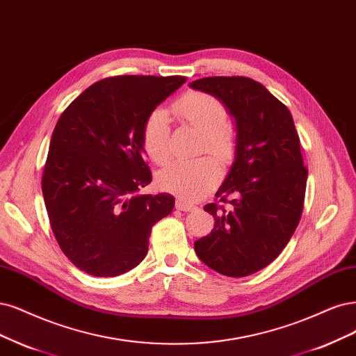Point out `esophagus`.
<instances>
[{"label":"esophagus","mask_w":356,"mask_h":356,"mask_svg":"<svg viewBox=\"0 0 356 356\" xmlns=\"http://www.w3.org/2000/svg\"><path fill=\"white\" fill-rule=\"evenodd\" d=\"M177 209L182 211V212H193L197 209V206H195L194 203L184 200V199H177Z\"/></svg>","instance_id":"34e87169"}]
</instances>
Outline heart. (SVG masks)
Masks as SVG:
<instances>
[{
  "mask_svg": "<svg viewBox=\"0 0 356 356\" xmlns=\"http://www.w3.org/2000/svg\"><path fill=\"white\" fill-rule=\"evenodd\" d=\"M172 113L202 134V152H207L222 162L234 156L237 134L228 122L227 107L216 97L206 92H188L172 104ZM141 143L145 154L156 163H165L169 149V115L157 107L145 118ZM219 166L211 157L193 162H172L157 175L163 190L194 199L211 190L219 179Z\"/></svg>",
  "mask_w": 356,
  "mask_h": 356,
  "instance_id": "b5f03b06",
  "label": "heart"
}]
</instances>
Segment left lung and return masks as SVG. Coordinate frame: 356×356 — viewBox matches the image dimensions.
Segmentation results:
<instances>
[{"label":"left lung","mask_w":356,"mask_h":356,"mask_svg":"<svg viewBox=\"0 0 356 356\" xmlns=\"http://www.w3.org/2000/svg\"><path fill=\"white\" fill-rule=\"evenodd\" d=\"M190 87L215 95L237 125L236 161L215 202L204 206L213 229L194 249L216 273L246 277L283 252L300 220L308 178L300 140L287 106L259 82L211 76Z\"/></svg>","instance_id":"1"}]
</instances>
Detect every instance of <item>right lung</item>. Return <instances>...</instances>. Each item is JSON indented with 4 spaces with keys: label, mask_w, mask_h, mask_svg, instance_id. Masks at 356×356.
Wrapping results in <instances>:
<instances>
[{
    "label": "right lung",
    "mask_w": 356,
    "mask_h": 356,
    "mask_svg": "<svg viewBox=\"0 0 356 356\" xmlns=\"http://www.w3.org/2000/svg\"><path fill=\"white\" fill-rule=\"evenodd\" d=\"M186 76L122 75L92 83L57 120L42 170V194L58 246L81 271L116 277L149 250L152 227L174 209L143 157L145 118Z\"/></svg>",
    "instance_id": "add662e5"
}]
</instances>
